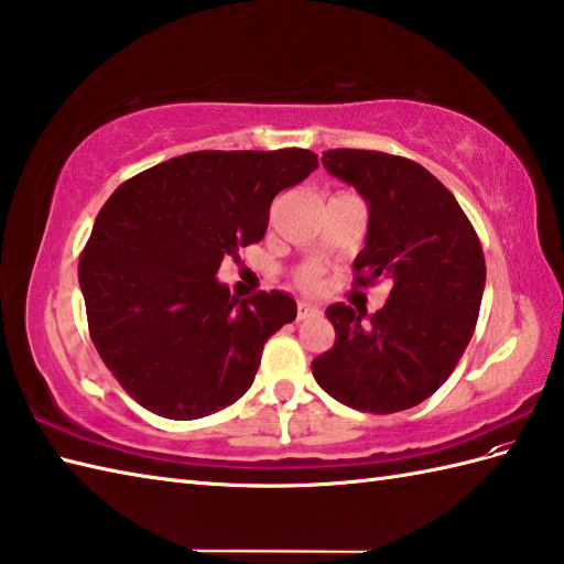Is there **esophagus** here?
I'll list each match as a JSON object with an SVG mask.
<instances>
[{
    "mask_svg": "<svg viewBox=\"0 0 564 564\" xmlns=\"http://www.w3.org/2000/svg\"><path fill=\"white\" fill-rule=\"evenodd\" d=\"M319 313H322V310L313 303H297V319H301V322L319 317Z\"/></svg>",
    "mask_w": 564,
    "mask_h": 564,
    "instance_id": "34e87169",
    "label": "esophagus"
}]
</instances>
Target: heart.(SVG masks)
Returning <instances> with one entry per match:
<instances>
[{
  "instance_id": "b5f03b06",
  "label": "heart",
  "mask_w": 564,
  "mask_h": 564,
  "mask_svg": "<svg viewBox=\"0 0 564 564\" xmlns=\"http://www.w3.org/2000/svg\"><path fill=\"white\" fill-rule=\"evenodd\" d=\"M293 281H295L297 289L317 291L319 283H322V269L317 267V263H303V267L295 271Z\"/></svg>"
}]
</instances>
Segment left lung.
<instances>
[{"mask_svg":"<svg viewBox=\"0 0 564 564\" xmlns=\"http://www.w3.org/2000/svg\"><path fill=\"white\" fill-rule=\"evenodd\" d=\"M327 172L368 203V237L354 285L390 283V297L364 313L337 303V332L313 376L334 400L370 414L410 410L431 398L473 339L485 291V254L473 223L438 178L398 154L327 150Z\"/></svg>","mask_w":564,"mask_h":564,"instance_id":"8db88e82","label":"left lung"}]
</instances>
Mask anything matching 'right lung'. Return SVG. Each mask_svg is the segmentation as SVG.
<instances>
[{
	"instance_id": "add662e5",
	"label": "right lung",
	"mask_w": 564,
	"mask_h": 564,
	"mask_svg": "<svg viewBox=\"0 0 564 564\" xmlns=\"http://www.w3.org/2000/svg\"><path fill=\"white\" fill-rule=\"evenodd\" d=\"M317 154L200 150L118 186L79 257L89 337L121 388L166 419H198L254 382L263 344L295 319L281 291L232 297L215 273L267 235L275 194Z\"/></svg>"
}]
</instances>
